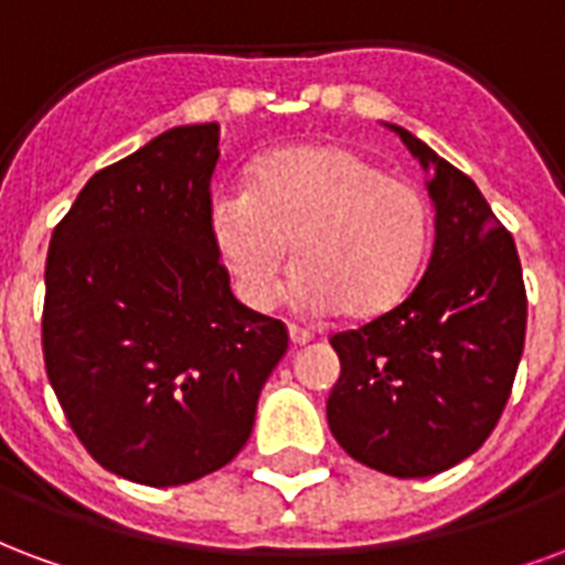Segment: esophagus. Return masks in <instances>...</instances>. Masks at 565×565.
<instances>
[{
  "mask_svg": "<svg viewBox=\"0 0 565 565\" xmlns=\"http://www.w3.org/2000/svg\"><path fill=\"white\" fill-rule=\"evenodd\" d=\"M290 341L296 347L308 344V341H315V329H305V326H290Z\"/></svg>",
  "mask_w": 565,
  "mask_h": 565,
  "instance_id": "1",
  "label": "esophagus"
}]
</instances>
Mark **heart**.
I'll return each mask as SVG.
<instances>
[{
    "mask_svg": "<svg viewBox=\"0 0 565 565\" xmlns=\"http://www.w3.org/2000/svg\"><path fill=\"white\" fill-rule=\"evenodd\" d=\"M431 233V200L419 185L332 143L266 154L250 185H224L209 200V236L254 311L275 305L294 248L296 305L383 315L411 294Z\"/></svg>",
    "mask_w": 565,
    "mask_h": 565,
    "instance_id": "heart-1",
    "label": "heart"
}]
</instances>
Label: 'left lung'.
<instances>
[{"instance_id":"8db88e82","label":"left lung","mask_w":565,"mask_h":565,"mask_svg":"<svg viewBox=\"0 0 565 565\" xmlns=\"http://www.w3.org/2000/svg\"><path fill=\"white\" fill-rule=\"evenodd\" d=\"M428 173L434 250L407 299L329 338L341 377L326 419L350 458L398 479L461 463L503 413L527 332V294L512 233L470 177L401 125Z\"/></svg>"}]
</instances>
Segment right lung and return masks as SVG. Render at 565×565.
Segmentation results:
<instances>
[{
    "label": "right lung",
    "mask_w": 565,
    "mask_h": 565,
    "mask_svg": "<svg viewBox=\"0 0 565 565\" xmlns=\"http://www.w3.org/2000/svg\"><path fill=\"white\" fill-rule=\"evenodd\" d=\"M218 122L179 125L83 185L44 269L50 386L104 470L170 488L230 463L287 329L230 290L209 236Z\"/></svg>",
    "instance_id": "right-lung-1"
}]
</instances>
